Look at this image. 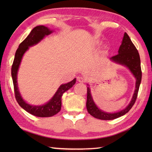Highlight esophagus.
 Here are the masks:
<instances>
[{"mask_svg": "<svg viewBox=\"0 0 152 152\" xmlns=\"http://www.w3.org/2000/svg\"><path fill=\"white\" fill-rule=\"evenodd\" d=\"M77 79H78V81L80 83H83V82H85V81H86L85 78H83V76H79V77H78V78H77Z\"/></svg>", "mask_w": 152, "mask_h": 152, "instance_id": "1", "label": "esophagus"}]
</instances>
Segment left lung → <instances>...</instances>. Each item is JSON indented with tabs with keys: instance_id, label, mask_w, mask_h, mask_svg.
Wrapping results in <instances>:
<instances>
[{
	"instance_id": "left-lung-1",
	"label": "left lung",
	"mask_w": 152,
	"mask_h": 152,
	"mask_svg": "<svg viewBox=\"0 0 152 152\" xmlns=\"http://www.w3.org/2000/svg\"><path fill=\"white\" fill-rule=\"evenodd\" d=\"M110 59L114 62L127 66L133 73L136 78V89L129 105L123 110L116 113H108L101 110L95 104L91 95L89 88H87L86 107L89 114L93 117L102 120H112L125 115L130 110L136 101L138 92L142 80V70L140 66V59L138 51L133 43L132 42L129 35L125 33L121 45L118 50V54L113 56Z\"/></svg>"
}]
</instances>
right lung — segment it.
<instances>
[{
	"mask_svg": "<svg viewBox=\"0 0 152 152\" xmlns=\"http://www.w3.org/2000/svg\"><path fill=\"white\" fill-rule=\"evenodd\" d=\"M53 30L43 25H39L34 27L31 31L30 34L27 37L19 44V48L16 50L15 57L12 66V77L14 83V93L15 99L19 106L23 108L25 111L30 113L31 114L37 116V117H51L57 114L61 110V97L63 93L69 90L70 88L75 84L76 79L74 78L72 81L61 85L57 89L56 94L53 95L50 101L46 104L40 106H33L27 104L23 99H22L20 93L18 89V82H17V74L19 64L21 63L22 57L25 53L28 47L33 46L38 44L43 38L52 33Z\"/></svg>",
	"mask_w": 152,
	"mask_h": 152,
	"instance_id": "right-lung-1",
	"label": "right lung"
}]
</instances>
